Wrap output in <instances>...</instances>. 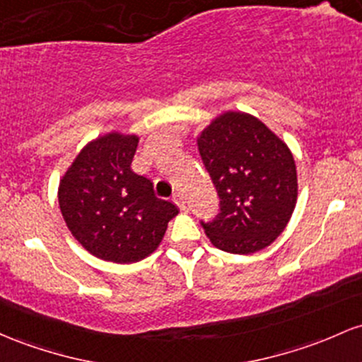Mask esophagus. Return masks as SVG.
<instances>
[{"instance_id":"obj_1","label":"esophagus","mask_w":362,"mask_h":362,"mask_svg":"<svg viewBox=\"0 0 362 362\" xmlns=\"http://www.w3.org/2000/svg\"><path fill=\"white\" fill-rule=\"evenodd\" d=\"M173 202L178 206V209H180V211H185V197L182 196L180 192L175 194V196H173Z\"/></svg>"}]
</instances>
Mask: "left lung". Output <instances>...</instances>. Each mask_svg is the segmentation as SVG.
<instances>
[{
    "instance_id": "left-lung-1",
    "label": "left lung",
    "mask_w": 362,
    "mask_h": 362,
    "mask_svg": "<svg viewBox=\"0 0 362 362\" xmlns=\"http://www.w3.org/2000/svg\"><path fill=\"white\" fill-rule=\"evenodd\" d=\"M220 196V214L202 223L214 247L254 254L272 245L297 204V168L287 142L251 113L228 110L196 137Z\"/></svg>"
}]
</instances>
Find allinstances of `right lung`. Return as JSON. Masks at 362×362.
<instances>
[{"mask_svg": "<svg viewBox=\"0 0 362 362\" xmlns=\"http://www.w3.org/2000/svg\"><path fill=\"white\" fill-rule=\"evenodd\" d=\"M137 134L108 132L78 151L62 175L58 202L74 239L108 263L130 264L160 247L178 214L154 196L153 184L130 170Z\"/></svg>", "mask_w": 362, "mask_h": 362, "instance_id": "add662e5", "label": "right lung"}]
</instances>
